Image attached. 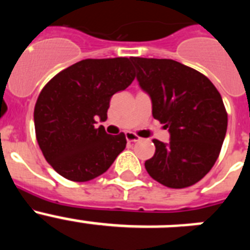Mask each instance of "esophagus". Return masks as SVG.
<instances>
[{
    "label": "esophagus",
    "instance_id": "34e87169",
    "mask_svg": "<svg viewBox=\"0 0 250 250\" xmlns=\"http://www.w3.org/2000/svg\"><path fill=\"white\" fill-rule=\"evenodd\" d=\"M125 136H126V140L129 141V143H135V141L140 140V138H139L138 135H135L134 132H126Z\"/></svg>",
    "mask_w": 250,
    "mask_h": 250
}]
</instances>
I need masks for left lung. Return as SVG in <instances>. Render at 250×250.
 <instances>
[{
    "label": "left lung",
    "instance_id": "8db88e82",
    "mask_svg": "<svg viewBox=\"0 0 250 250\" xmlns=\"http://www.w3.org/2000/svg\"><path fill=\"white\" fill-rule=\"evenodd\" d=\"M130 60L141 90L151 99L152 116L170 134L169 143L152 140L155 154L145 169L167 188L195 184L215 164L227 134L228 115L219 91L207 76L174 60Z\"/></svg>",
    "mask_w": 250,
    "mask_h": 250
}]
</instances>
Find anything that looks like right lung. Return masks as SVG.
<instances>
[{
  "label": "right lung",
  "instance_id": "add662e5",
  "mask_svg": "<svg viewBox=\"0 0 250 250\" xmlns=\"http://www.w3.org/2000/svg\"><path fill=\"white\" fill-rule=\"evenodd\" d=\"M130 59H87L51 79L35 105L36 139L46 161L72 182H89L111 167L126 146L123 132L109 135L110 99L134 81Z\"/></svg>",
  "mask_w": 250,
  "mask_h": 250
}]
</instances>
